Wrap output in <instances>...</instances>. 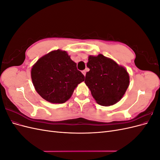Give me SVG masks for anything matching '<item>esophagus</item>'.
<instances>
[{
  "label": "esophagus",
  "mask_w": 160,
  "mask_h": 160,
  "mask_svg": "<svg viewBox=\"0 0 160 160\" xmlns=\"http://www.w3.org/2000/svg\"><path fill=\"white\" fill-rule=\"evenodd\" d=\"M82 73L84 75V76H85V75H86V71H85V70L82 71Z\"/></svg>",
  "instance_id": "obj_1"
}]
</instances>
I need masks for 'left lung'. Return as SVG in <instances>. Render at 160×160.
Segmentation results:
<instances>
[{
  "label": "left lung",
  "instance_id": "obj_1",
  "mask_svg": "<svg viewBox=\"0 0 160 160\" xmlns=\"http://www.w3.org/2000/svg\"><path fill=\"white\" fill-rule=\"evenodd\" d=\"M87 66L85 83L96 102L103 106L118 103L123 98L129 85V76L123 67L99 54L90 55Z\"/></svg>",
  "mask_w": 160,
  "mask_h": 160
}]
</instances>
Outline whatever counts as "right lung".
Masks as SVG:
<instances>
[{
	"mask_svg": "<svg viewBox=\"0 0 160 160\" xmlns=\"http://www.w3.org/2000/svg\"><path fill=\"white\" fill-rule=\"evenodd\" d=\"M31 79L35 90L43 99L52 103H63L85 77L67 52L58 49L37 61L32 67Z\"/></svg>",
	"mask_w": 160,
	"mask_h": 160,
	"instance_id": "right-lung-1",
	"label": "right lung"
}]
</instances>
